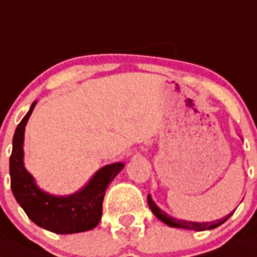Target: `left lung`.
<instances>
[{
  "mask_svg": "<svg viewBox=\"0 0 257 257\" xmlns=\"http://www.w3.org/2000/svg\"><path fill=\"white\" fill-rule=\"evenodd\" d=\"M148 203L150 209L153 211V213L160 219L161 222H164L165 224H168L169 227H177V228H185V229H194V231H206V229H213L216 227L221 226L222 223L227 221L229 217L232 216V213H229L228 216H226L222 219H217L213 222H192V221H183V219L174 218V217H170L169 214H167L164 211H161L155 203L154 200L151 199V195H148Z\"/></svg>",
  "mask_w": 257,
  "mask_h": 257,
  "instance_id": "8db88e82",
  "label": "left lung"
}]
</instances>
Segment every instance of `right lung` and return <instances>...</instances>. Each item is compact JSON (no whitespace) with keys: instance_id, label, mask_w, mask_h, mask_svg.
<instances>
[{"instance_id":"right-lung-1","label":"right lung","mask_w":257,"mask_h":257,"mask_svg":"<svg viewBox=\"0 0 257 257\" xmlns=\"http://www.w3.org/2000/svg\"><path fill=\"white\" fill-rule=\"evenodd\" d=\"M35 104L36 101L31 104L23 121L17 124L12 140L10 177L14 197L29 218L39 227L60 234L89 231L101 221L102 203L107 187L124 165L122 163L106 165L74 194L57 197L44 192L24 167L25 126Z\"/></svg>"}]
</instances>
